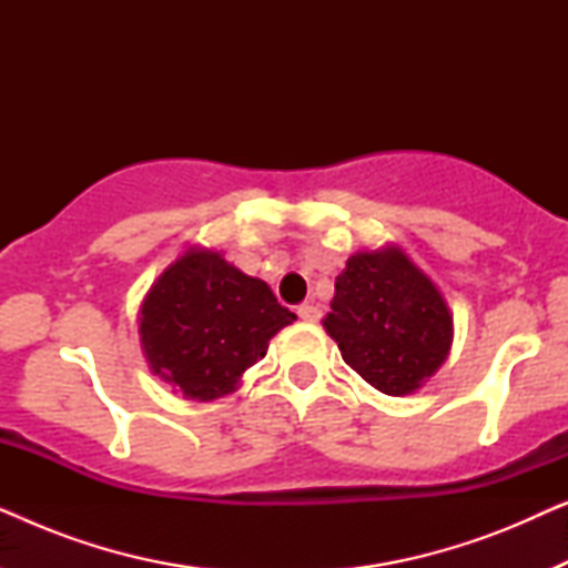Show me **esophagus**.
<instances>
[{
  "instance_id": "34e87169",
  "label": "esophagus",
  "mask_w": 568,
  "mask_h": 568,
  "mask_svg": "<svg viewBox=\"0 0 568 568\" xmlns=\"http://www.w3.org/2000/svg\"><path fill=\"white\" fill-rule=\"evenodd\" d=\"M297 315L302 317V321H307V323H317V321H321L323 310L317 307V305H313V302H305V305L297 307Z\"/></svg>"
}]
</instances>
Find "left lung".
<instances>
[{"label":"left lung","instance_id":"8db88e82","mask_svg":"<svg viewBox=\"0 0 568 568\" xmlns=\"http://www.w3.org/2000/svg\"><path fill=\"white\" fill-rule=\"evenodd\" d=\"M323 328L364 383L395 398L422 390L455 336L445 294L395 243L348 255Z\"/></svg>","mask_w":568,"mask_h":568}]
</instances>
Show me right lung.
<instances>
[{"mask_svg": "<svg viewBox=\"0 0 568 568\" xmlns=\"http://www.w3.org/2000/svg\"><path fill=\"white\" fill-rule=\"evenodd\" d=\"M294 321L266 282L201 245L154 278L136 315L152 375L201 403L235 393L245 372L266 356L268 341Z\"/></svg>", "mask_w": 568, "mask_h": 568, "instance_id": "right-lung-1", "label": "right lung"}]
</instances>
